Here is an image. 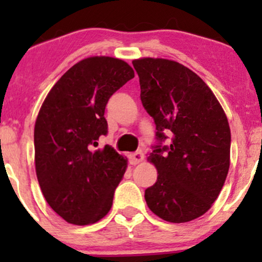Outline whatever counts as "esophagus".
<instances>
[{"label":"esophagus","instance_id":"esophagus-1","mask_svg":"<svg viewBox=\"0 0 262 262\" xmlns=\"http://www.w3.org/2000/svg\"><path fill=\"white\" fill-rule=\"evenodd\" d=\"M143 160H144V154L141 150H139V151H135V152H133V154H130V156H129V161H130L132 165H137L138 162H140Z\"/></svg>","mask_w":262,"mask_h":262}]
</instances>
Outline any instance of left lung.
I'll return each instance as SVG.
<instances>
[{"instance_id":"1","label":"left lung","mask_w":262,"mask_h":262,"mask_svg":"<svg viewBox=\"0 0 262 262\" xmlns=\"http://www.w3.org/2000/svg\"><path fill=\"white\" fill-rule=\"evenodd\" d=\"M143 107L154 118L156 141L148 160L158 180L145 189L154 214L171 223L193 221L212 207L230 165V128L206 82L167 59L133 60ZM171 135L169 146L162 143Z\"/></svg>"}]
</instances>
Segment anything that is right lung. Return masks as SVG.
Segmentation results:
<instances>
[{"mask_svg": "<svg viewBox=\"0 0 262 262\" xmlns=\"http://www.w3.org/2000/svg\"><path fill=\"white\" fill-rule=\"evenodd\" d=\"M134 77L123 60L92 56L69 69L41 104L34 127L35 172L48 204L68 223L87 225L110 212L127 159L106 145L107 102Z\"/></svg>", "mask_w": 262, "mask_h": 262, "instance_id": "obj_1", "label": "right lung"}]
</instances>
